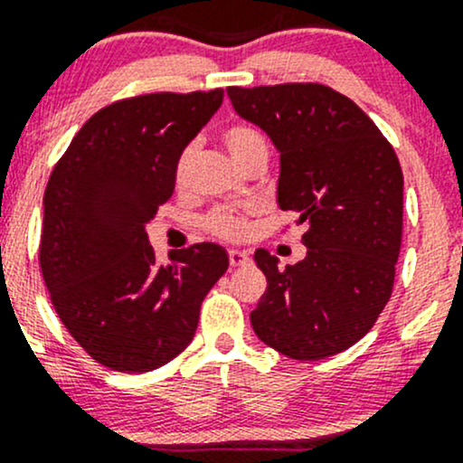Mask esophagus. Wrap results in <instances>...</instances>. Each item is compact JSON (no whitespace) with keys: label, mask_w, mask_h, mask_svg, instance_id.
I'll return each mask as SVG.
<instances>
[{"label":"esophagus","mask_w":463,"mask_h":463,"mask_svg":"<svg viewBox=\"0 0 463 463\" xmlns=\"http://www.w3.org/2000/svg\"><path fill=\"white\" fill-rule=\"evenodd\" d=\"M250 262V253L247 251H238V250H230V265L232 267H241Z\"/></svg>","instance_id":"1"}]
</instances>
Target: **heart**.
<instances>
[{
    "label": "heart",
    "instance_id": "heart-1",
    "mask_svg": "<svg viewBox=\"0 0 463 463\" xmlns=\"http://www.w3.org/2000/svg\"><path fill=\"white\" fill-rule=\"evenodd\" d=\"M222 143H225L227 152L236 161V165H242L253 156H267L269 154V143H267L265 134L250 123H232L221 134ZM194 156H196V146L190 143L178 154L176 165H174V176H176L178 185L187 181L192 170ZM207 230L216 236L225 238V241H242L250 232V222H247V212L233 210V207H218L207 216Z\"/></svg>",
    "mask_w": 463,
    "mask_h": 463
}]
</instances>
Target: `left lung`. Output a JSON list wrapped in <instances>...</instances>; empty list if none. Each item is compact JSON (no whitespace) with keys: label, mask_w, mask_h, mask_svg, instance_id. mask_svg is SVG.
<instances>
[{"label":"left lung","mask_w":463,"mask_h":463,"mask_svg":"<svg viewBox=\"0 0 463 463\" xmlns=\"http://www.w3.org/2000/svg\"><path fill=\"white\" fill-rule=\"evenodd\" d=\"M233 110L280 152L278 205L305 222V260L256 251L267 291L251 326L291 360H325L371 331L389 302L402 247L397 154L345 94L322 83L227 88Z\"/></svg>","instance_id":"8db88e82"}]
</instances>
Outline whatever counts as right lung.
Here are the masks:
<instances>
[{
	"label": "right lung",
	"mask_w": 463,
	"mask_h": 463,
	"mask_svg": "<svg viewBox=\"0 0 463 463\" xmlns=\"http://www.w3.org/2000/svg\"><path fill=\"white\" fill-rule=\"evenodd\" d=\"M222 90L123 99L77 132L43 194L42 276L63 326L99 364L146 373L190 345L203 298L230 267L198 242L158 265L146 225L174 194L183 147Z\"/></svg>",
	"instance_id": "right-lung-1"
}]
</instances>
